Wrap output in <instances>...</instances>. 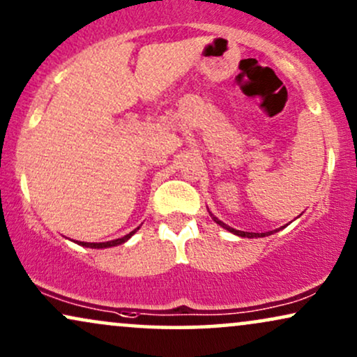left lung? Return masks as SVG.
Here are the masks:
<instances>
[{
	"label": "left lung",
	"instance_id": "8db88e82",
	"mask_svg": "<svg viewBox=\"0 0 357 357\" xmlns=\"http://www.w3.org/2000/svg\"><path fill=\"white\" fill-rule=\"evenodd\" d=\"M209 214H211V218L214 219V222L215 224H219L220 227H224L225 231H229V232H232L234 236H238V237H249V238H254V237H265V236H272L273 232H277V231H280V229H283L285 227V225H283V227H280V229H277V231H270V232H243V231H237V229H232L231 225H227V224H224L222 220H219L218 218H215L214 214H212V212L209 211Z\"/></svg>",
	"mask_w": 357,
	"mask_h": 357
}]
</instances>
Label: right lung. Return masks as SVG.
<instances>
[{
  "label": "right lung",
  "mask_w": 357,
  "mask_h": 357,
  "mask_svg": "<svg viewBox=\"0 0 357 357\" xmlns=\"http://www.w3.org/2000/svg\"><path fill=\"white\" fill-rule=\"evenodd\" d=\"M138 229L139 227H137L135 231H132L130 234H126V236H123V237L115 238V241H108V242H80V241H75V243H79V245H82V247H89V249H108V247H116V245H121V243H125L130 237L133 236L135 232L138 231Z\"/></svg>",
  "instance_id": "add662e5"
}]
</instances>
